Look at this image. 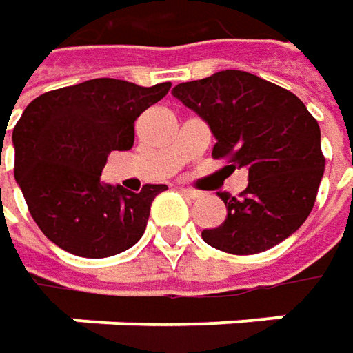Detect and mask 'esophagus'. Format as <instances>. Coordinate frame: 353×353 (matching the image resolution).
<instances>
[{
    "mask_svg": "<svg viewBox=\"0 0 353 353\" xmlns=\"http://www.w3.org/2000/svg\"><path fill=\"white\" fill-rule=\"evenodd\" d=\"M179 192L183 193V195H188V197H192V199H197V197H201V195H203L201 192L192 190V188H179Z\"/></svg>",
    "mask_w": 353,
    "mask_h": 353,
    "instance_id": "1",
    "label": "esophagus"
}]
</instances>
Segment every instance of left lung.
Returning <instances> with one entry per match:
<instances>
[{"label":"left lung","instance_id":"left-lung-1","mask_svg":"<svg viewBox=\"0 0 353 353\" xmlns=\"http://www.w3.org/2000/svg\"><path fill=\"white\" fill-rule=\"evenodd\" d=\"M172 94L207 122L217 140L213 158H229L231 170H249V185L239 197L217 193L227 217L201 231L207 245L254 254L299 231L314 207L326 165L320 126L304 102L245 70L181 83Z\"/></svg>","mask_w":353,"mask_h":353}]
</instances>
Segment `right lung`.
Masks as SVG:
<instances>
[{
  "mask_svg": "<svg viewBox=\"0 0 353 353\" xmlns=\"http://www.w3.org/2000/svg\"><path fill=\"white\" fill-rule=\"evenodd\" d=\"M170 83L138 86L92 79L33 100L13 128L15 181L31 217L63 251L102 259L134 247L150 207L168 185L140 193L100 181L110 152L130 150L134 122L161 100Z\"/></svg>",
  "mask_w": 353,
  "mask_h": 353,
  "instance_id": "add662e5",
  "label": "right lung"
}]
</instances>
